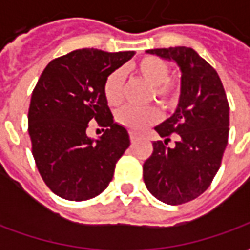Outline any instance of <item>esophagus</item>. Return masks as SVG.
<instances>
[{"label":"esophagus","mask_w":250,"mask_h":250,"mask_svg":"<svg viewBox=\"0 0 250 250\" xmlns=\"http://www.w3.org/2000/svg\"><path fill=\"white\" fill-rule=\"evenodd\" d=\"M130 139L131 142H136L139 139V135L136 132H134V131H130Z\"/></svg>","instance_id":"34e87169"}]
</instances>
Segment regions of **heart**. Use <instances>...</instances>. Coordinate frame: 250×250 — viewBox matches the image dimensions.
<instances>
[{
  "label": "heart",
  "instance_id": "heart-1",
  "mask_svg": "<svg viewBox=\"0 0 250 250\" xmlns=\"http://www.w3.org/2000/svg\"><path fill=\"white\" fill-rule=\"evenodd\" d=\"M138 76L151 85L154 98L166 107H174L181 96V84L168 79L170 68L162 59L146 56L134 65ZM125 75L120 69H115L105 77L103 84V95L109 105H118L123 99ZM116 122L132 131H141L159 119V112L155 107H134L125 105L116 112Z\"/></svg>",
  "mask_w": 250,
  "mask_h": 250
}]
</instances>
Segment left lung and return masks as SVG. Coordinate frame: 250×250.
I'll return each instance as SVG.
<instances>
[{
    "label": "left lung",
    "mask_w": 250,
    "mask_h": 250,
    "mask_svg": "<svg viewBox=\"0 0 250 250\" xmlns=\"http://www.w3.org/2000/svg\"><path fill=\"white\" fill-rule=\"evenodd\" d=\"M147 53L174 60L182 76L178 107L155 127L165 141L152 142L143 179L157 199L182 205L204 193L220 168L229 136V103L217 71L194 49L175 46ZM173 133L177 142L168 147Z\"/></svg>",
    "instance_id": "left-lung-1"
}]
</instances>
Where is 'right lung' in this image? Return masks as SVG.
<instances>
[{"mask_svg":"<svg viewBox=\"0 0 250 250\" xmlns=\"http://www.w3.org/2000/svg\"><path fill=\"white\" fill-rule=\"evenodd\" d=\"M132 56V51L84 48L52 60L41 73L30 99L28 132L41 178L59 197L87 201L112 181L130 136L114 122L103 84ZM95 120L106 127L96 141L86 135Z\"/></svg>","mask_w":250,"mask_h":250,"instance_id":"right-lung-1","label":"right lung"}]
</instances>
